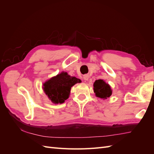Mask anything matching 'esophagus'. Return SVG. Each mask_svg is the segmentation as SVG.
I'll list each match as a JSON object with an SVG mask.
<instances>
[{"mask_svg": "<svg viewBox=\"0 0 154 154\" xmlns=\"http://www.w3.org/2000/svg\"><path fill=\"white\" fill-rule=\"evenodd\" d=\"M88 78H89V76H88V74H85V75H83V80L87 81L88 80Z\"/></svg>", "mask_w": 154, "mask_h": 154, "instance_id": "1", "label": "esophagus"}]
</instances>
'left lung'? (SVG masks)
Listing matches in <instances>:
<instances>
[{
	"instance_id": "8db88e82",
	"label": "left lung",
	"mask_w": 154,
	"mask_h": 154,
	"mask_svg": "<svg viewBox=\"0 0 154 154\" xmlns=\"http://www.w3.org/2000/svg\"><path fill=\"white\" fill-rule=\"evenodd\" d=\"M94 92L96 97L101 99H107L112 94V91L109 84L103 80H97L94 82Z\"/></svg>"
}]
</instances>
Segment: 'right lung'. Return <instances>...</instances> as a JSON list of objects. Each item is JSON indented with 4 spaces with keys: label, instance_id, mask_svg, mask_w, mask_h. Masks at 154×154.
Returning <instances> with one entry per match:
<instances>
[{
    "label": "right lung",
    "instance_id": "1",
    "mask_svg": "<svg viewBox=\"0 0 154 154\" xmlns=\"http://www.w3.org/2000/svg\"><path fill=\"white\" fill-rule=\"evenodd\" d=\"M81 80L62 72L43 83V90L48 98L54 104H62L69 98L71 87Z\"/></svg>",
    "mask_w": 154,
    "mask_h": 154
}]
</instances>
